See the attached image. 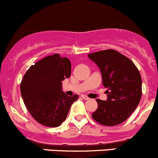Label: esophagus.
Masks as SVG:
<instances>
[{
  "instance_id": "obj_1",
  "label": "esophagus",
  "mask_w": 158,
  "mask_h": 158,
  "mask_svg": "<svg viewBox=\"0 0 158 158\" xmlns=\"http://www.w3.org/2000/svg\"><path fill=\"white\" fill-rule=\"evenodd\" d=\"M81 97H82V98H84V99H85V100H89V97L86 96V95H81Z\"/></svg>"
}]
</instances>
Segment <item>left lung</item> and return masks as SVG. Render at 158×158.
Wrapping results in <instances>:
<instances>
[{"instance_id": "left-lung-1", "label": "left lung", "mask_w": 158, "mask_h": 158, "mask_svg": "<svg viewBox=\"0 0 158 158\" xmlns=\"http://www.w3.org/2000/svg\"><path fill=\"white\" fill-rule=\"evenodd\" d=\"M101 71L107 89L106 101L96 99L98 109L92 116L97 122L114 126L125 122L139 104L141 77L131 60L114 49L88 54Z\"/></svg>"}]
</instances>
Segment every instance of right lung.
Returning a JSON list of instances; mask_svg holds the SVG:
<instances>
[{"instance_id": "1", "label": "right lung", "mask_w": 158, "mask_h": 158, "mask_svg": "<svg viewBox=\"0 0 158 158\" xmlns=\"http://www.w3.org/2000/svg\"><path fill=\"white\" fill-rule=\"evenodd\" d=\"M71 75V63L60 54L48 56L31 66L23 76L20 92L33 118L43 125L58 127L66 120L79 95L68 96L62 82Z\"/></svg>"}]
</instances>
